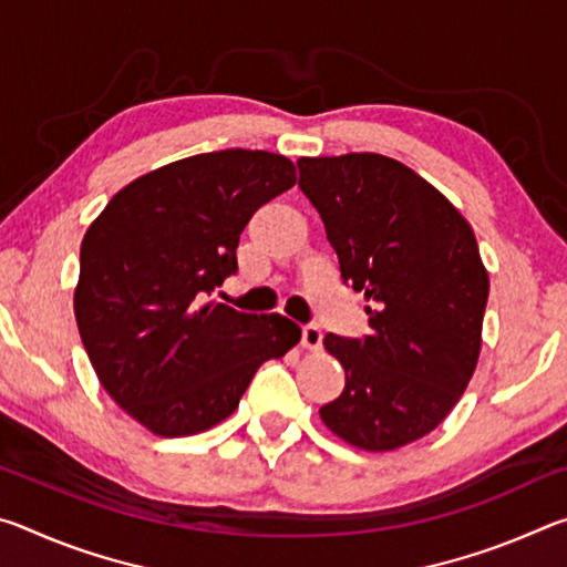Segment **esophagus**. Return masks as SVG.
<instances>
[{
    "mask_svg": "<svg viewBox=\"0 0 567 567\" xmlns=\"http://www.w3.org/2000/svg\"><path fill=\"white\" fill-rule=\"evenodd\" d=\"M302 348L320 350L322 348V330L318 324H305L302 328Z\"/></svg>",
    "mask_w": 567,
    "mask_h": 567,
    "instance_id": "34e87169",
    "label": "esophagus"
}]
</instances>
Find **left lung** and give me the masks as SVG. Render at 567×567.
Segmentation results:
<instances>
[{"mask_svg": "<svg viewBox=\"0 0 567 567\" xmlns=\"http://www.w3.org/2000/svg\"><path fill=\"white\" fill-rule=\"evenodd\" d=\"M300 189L318 209L342 282L362 292L370 334H324L344 390L320 408L360 450H395L443 422L473 378L491 280L473 227L402 162L350 152L300 157Z\"/></svg>", "mask_w": 567, "mask_h": 567, "instance_id": "8db88e82", "label": "left lung"}]
</instances>
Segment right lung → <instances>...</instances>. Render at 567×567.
<instances>
[{"mask_svg": "<svg viewBox=\"0 0 567 567\" xmlns=\"http://www.w3.org/2000/svg\"><path fill=\"white\" fill-rule=\"evenodd\" d=\"M297 182L262 150L195 155L137 177L90 225L74 318L102 388L162 437L233 415L257 368L300 342L282 315H247L209 295L237 272L257 209Z\"/></svg>", "mask_w": 567, "mask_h": 567, "instance_id": "right-lung-1", "label": "right lung"}]
</instances>
